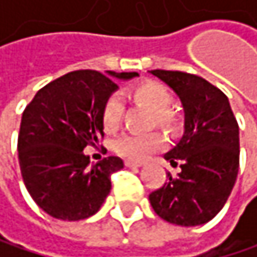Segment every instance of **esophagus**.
<instances>
[{
    "label": "esophagus",
    "instance_id": "obj_1",
    "mask_svg": "<svg viewBox=\"0 0 257 257\" xmlns=\"http://www.w3.org/2000/svg\"><path fill=\"white\" fill-rule=\"evenodd\" d=\"M124 166H127V168H140L142 163L140 162H133V160H124Z\"/></svg>",
    "mask_w": 257,
    "mask_h": 257
}]
</instances>
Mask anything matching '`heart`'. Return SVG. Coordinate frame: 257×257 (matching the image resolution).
Listing matches in <instances>:
<instances>
[{"label": "heart", "instance_id": "b5f03b06", "mask_svg": "<svg viewBox=\"0 0 257 257\" xmlns=\"http://www.w3.org/2000/svg\"><path fill=\"white\" fill-rule=\"evenodd\" d=\"M133 98L146 106L148 109L154 112L156 123L163 127H173L176 120L168 112L173 104V95L168 91V87L157 81H145L133 89ZM123 101L118 95H111L106 100L103 111H101V123L107 133L117 131L120 126L121 115H123ZM165 145V139L157 134H145V136H136V134H124L118 137L114 142V151L134 162H142L146 157H150L153 153L162 150Z\"/></svg>", "mask_w": 257, "mask_h": 257}]
</instances>
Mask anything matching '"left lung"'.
<instances>
[{
	"instance_id": "1",
	"label": "left lung",
	"mask_w": 257,
	"mask_h": 257,
	"mask_svg": "<svg viewBox=\"0 0 257 257\" xmlns=\"http://www.w3.org/2000/svg\"><path fill=\"white\" fill-rule=\"evenodd\" d=\"M170 86L183 107V136L163 157L180 165L177 177L150 194L163 220L196 226L210 222L231 194L239 171V126L230 101L202 77L179 71H151Z\"/></svg>"
}]
</instances>
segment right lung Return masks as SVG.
Returning a JSON list of instances; mask_svg holds the SVG:
<instances>
[{
  "label": "right lung",
  "mask_w": 257,
  "mask_h": 257,
  "mask_svg": "<svg viewBox=\"0 0 257 257\" xmlns=\"http://www.w3.org/2000/svg\"><path fill=\"white\" fill-rule=\"evenodd\" d=\"M134 77L139 74L74 71L46 84L26 106L18 136L21 176L49 216L83 220L100 210L123 160L111 156L91 163L83 150L104 136L101 111L117 81Z\"/></svg>",
  "instance_id": "1"
}]
</instances>
